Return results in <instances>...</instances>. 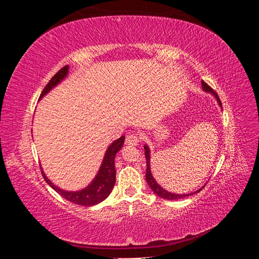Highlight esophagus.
Returning <instances> with one entry per match:
<instances>
[{"mask_svg": "<svg viewBox=\"0 0 259 259\" xmlns=\"http://www.w3.org/2000/svg\"><path fill=\"white\" fill-rule=\"evenodd\" d=\"M139 143V138L135 134H130L126 136V139H125V144L130 145V146H136Z\"/></svg>", "mask_w": 259, "mask_h": 259, "instance_id": "1", "label": "esophagus"}]
</instances>
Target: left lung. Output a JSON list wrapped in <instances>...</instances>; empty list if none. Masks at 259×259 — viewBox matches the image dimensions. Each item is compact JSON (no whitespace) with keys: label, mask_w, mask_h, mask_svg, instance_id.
Here are the masks:
<instances>
[{"label":"left lung","mask_w":259,"mask_h":259,"mask_svg":"<svg viewBox=\"0 0 259 259\" xmlns=\"http://www.w3.org/2000/svg\"><path fill=\"white\" fill-rule=\"evenodd\" d=\"M202 89L204 92L206 93H210L211 95H213L215 97V99L217 100V103L219 105V107L222 108V103H221V99H219L217 94L211 90L209 86L204 82L202 81ZM144 149H145V156H146V162H147V171H146V180L147 183L149 185V187L151 188V190L156 194L159 195V197L163 198V199H166V200H169V201H173V200H178V199H183V198H186V197H189V195H192L194 193H198L199 191L202 190V188L204 187L203 186L202 188H200V189H198L197 191H193V192H190V193H185V194H178V193H171L169 191H166L165 189H163V188L155 182V179L153 178L152 174H151V169H150V149H149V147L147 145L144 146Z\"/></svg>","instance_id":"left-lung-1"}]
</instances>
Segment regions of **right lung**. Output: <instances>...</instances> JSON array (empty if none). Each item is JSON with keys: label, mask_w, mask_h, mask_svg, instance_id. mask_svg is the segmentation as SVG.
I'll return each mask as SVG.
<instances>
[{"label": "right lung", "mask_w": 259, "mask_h": 259, "mask_svg": "<svg viewBox=\"0 0 259 259\" xmlns=\"http://www.w3.org/2000/svg\"><path fill=\"white\" fill-rule=\"evenodd\" d=\"M69 72V66H65L61 68L59 71L55 74L49 84L45 86L40 99H42L46 94L50 93L54 88L64 81ZM125 136H121L119 139L114 140V142L107 148L104 160L101 162V165L97 171L96 176L85 188L77 191H67L61 189V188L54 185L51 180L45 175L43 168L41 167V171L43 178L46 183H48L53 189L58 192L62 198L74 203L77 205L82 206H93L96 205L98 203L103 202L105 199L108 198V195L111 193L114 184H115V167H114V159L115 154L119 152L124 144Z\"/></svg>", "instance_id": "obj_1"}]
</instances>
